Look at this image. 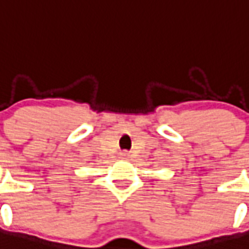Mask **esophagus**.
Returning <instances> with one entry per match:
<instances>
[{"mask_svg":"<svg viewBox=\"0 0 249 249\" xmlns=\"http://www.w3.org/2000/svg\"><path fill=\"white\" fill-rule=\"evenodd\" d=\"M123 157H124V158H129V153H123Z\"/></svg>","mask_w":249,"mask_h":249,"instance_id":"esophagus-1","label":"esophagus"}]
</instances>
